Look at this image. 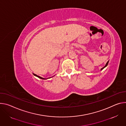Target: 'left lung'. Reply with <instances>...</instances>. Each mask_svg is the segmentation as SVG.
Returning a JSON list of instances; mask_svg holds the SVG:
<instances>
[{
	"label": "left lung",
	"mask_w": 126,
	"mask_h": 126,
	"mask_svg": "<svg viewBox=\"0 0 126 126\" xmlns=\"http://www.w3.org/2000/svg\"><path fill=\"white\" fill-rule=\"evenodd\" d=\"M108 63H109V61H108V62H107V63H106V65H105V66H104V67H103V68H101V70H102V69H104V68H105V67H106V66H107V65H108Z\"/></svg>",
	"instance_id": "8db88e82"
}]
</instances>
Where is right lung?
<instances>
[{
	"label": "right lung",
	"instance_id": "obj_1",
	"mask_svg": "<svg viewBox=\"0 0 126 126\" xmlns=\"http://www.w3.org/2000/svg\"><path fill=\"white\" fill-rule=\"evenodd\" d=\"M34 75L35 76H36V77H38V78H40V79H45V78H42V77H39V76H37L36 75H35V74H34ZM48 79V78H47Z\"/></svg>",
	"mask_w": 126,
	"mask_h": 126
}]
</instances>
